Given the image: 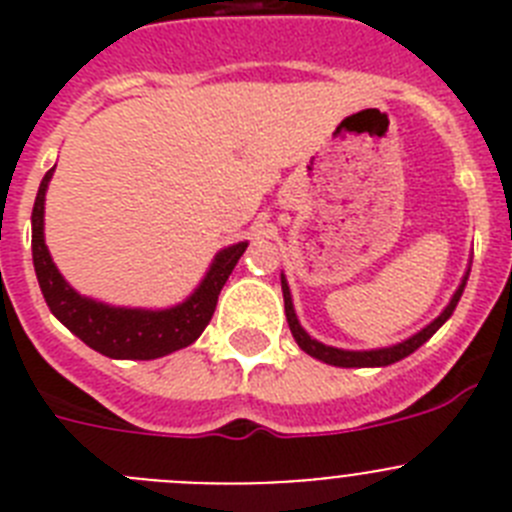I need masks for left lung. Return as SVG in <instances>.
Wrapping results in <instances>:
<instances>
[{"label": "left lung", "instance_id": "1", "mask_svg": "<svg viewBox=\"0 0 512 512\" xmlns=\"http://www.w3.org/2000/svg\"><path fill=\"white\" fill-rule=\"evenodd\" d=\"M469 277V274H467ZM467 277H464V282H461V287L456 289V295L451 297L449 307L438 315L436 320H433L428 328H423L420 333H415L413 338H408V341L397 343V346H390V348H377V351H343V348H333V346H323V343H318L315 338H310L302 330V325L297 323V315H295V307H292V297H289V287L287 282H284L282 277V292H284V312H287V323H289V330H292V336H295L297 346L305 351V354L315 356V359L325 361V364H333V366H346V369H351V366H387V364H395V361L405 359V356H410L415 351V348L423 346L428 338L436 333L438 328H441L446 320L451 318V312H454L456 302H459L461 292H464V284H467Z\"/></svg>", "mask_w": 512, "mask_h": 512}]
</instances>
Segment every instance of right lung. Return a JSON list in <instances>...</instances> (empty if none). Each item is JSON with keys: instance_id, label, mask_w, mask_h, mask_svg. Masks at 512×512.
<instances>
[{"instance_id": "obj_1", "label": "right lung", "mask_w": 512, "mask_h": 512, "mask_svg": "<svg viewBox=\"0 0 512 512\" xmlns=\"http://www.w3.org/2000/svg\"><path fill=\"white\" fill-rule=\"evenodd\" d=\"M51 176L53 169L45 171L43 182L38 187V197H35L33 264L40 292H43L53 315L89 348L110 356V359H158V356H166L197 341L212 320L217 295H220L223 284L228 282L230 271L235 269L248 243H235V246L217 253L200 289L187 302L171 307V310H125V307H110L87 300V297L76 295L74 289L66 284V279L58 274L56 264H53L51 253L45 248L43 205Z\"/></svg>"}]
</instances>
